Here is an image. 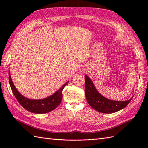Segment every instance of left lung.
Masks as SVG:
<instances>
[{"mask_svg": "<svg viewBox=\"0 0 148 148\" xmlns=\"http://www.w3.org/2000/svg\"><path fill=\"white\" fill-rule=\"evenodd\" d=\"M85 95L88 103L97 111L110 114L125 108L132 99L133 97L125 101H117L106 98L100 94L90 78L85 75Z\"/></svg>", "mask_w": 148, "mask_h": 148, "instance_id": "obj_1", "label": "left lung"}]
</instances>
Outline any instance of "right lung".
<instances>
[{"label":"right lung","instance_id":"add662e5","mask_svg":"<svg viewBox=\"0 0 148 148\" xmlns=\"http://www.w3.org/2000/svg\"><path fill=\"white\" fill-rule=\"evenodd\" d=\"M9 82L10 84L12 92L23 108L29 112L36 113V114H45L51 112L53 110L57 108L60 103L62 99V90L64 88L69 81H67L64 85L53 95L42 99H30L22 95L16 88L11 77L10 71H9Z\"/></svg>","mask_w":148,"mask_h":148}]
</instances>
